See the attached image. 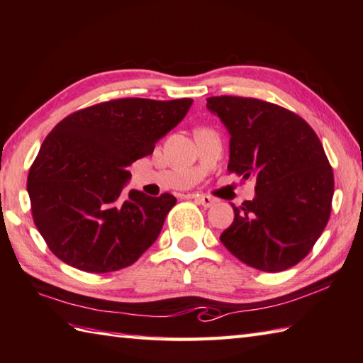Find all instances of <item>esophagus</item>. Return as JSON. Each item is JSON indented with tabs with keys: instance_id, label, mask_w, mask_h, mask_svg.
Masks as SVG:
<instances>
[{
	"instance_id": "obj_1",
	"label": "esophagus",
	"mask_w": 363,
	"mask_h": 363,
	"mask_svg": "<svg viewBox=\"0 0 363 363\" xmlns=\"http://www.w3.org/2000/svg\"><path fill=\"white\" fill-rule=\"evenodd\" d=\"M195 201L199 203V204H201V206H204V208L214 206V203H216V200L213 199V196H209V195H196L195 196Z\"/></svg>"
}]
</instances>
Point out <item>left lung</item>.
Segmentation results:
<instances>
[{
  "instance_id": "1",
  "label": "left lung",
  "mask_w": 363,
  "mask_h": 363,
  "mask_svg": "<svg viewBox=\"0 0 363 363\" xmlns=\"http://www.w3.org/2000/svg\"><path fill=\"white\" fill-rule=\"evenodd\" d=\"M230 135L228 171L254 177L255 195L233 206L222 245L246 265L276 273L305 259L330 217L333 171L300 116L255 98L211 96Z\"/></svg>"
}]
</instances>
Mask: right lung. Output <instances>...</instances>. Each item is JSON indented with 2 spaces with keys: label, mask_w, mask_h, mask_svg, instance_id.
<instances>
[{
  "label": "right lung",
  "mask_w": 363,
  "mask_h": 363,
  "mask_svg": "<svg viewBox=\"0 0 363 363\" xmlns=\"http://www.w3.org/2000/svg\"><path fill=\"white\" fill-rule=\"evenodd\" d=\"M194 100L122 98L65 117L28 173L35 225L62 262L89 273L117 272L154 245L176 204L171 194L123 189L131 163L154 152Z\"/></svg>",
  "instance_id": "right-lung-1"
}]
</instances>
